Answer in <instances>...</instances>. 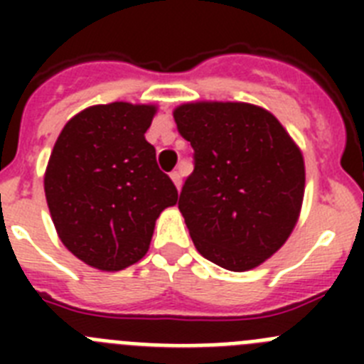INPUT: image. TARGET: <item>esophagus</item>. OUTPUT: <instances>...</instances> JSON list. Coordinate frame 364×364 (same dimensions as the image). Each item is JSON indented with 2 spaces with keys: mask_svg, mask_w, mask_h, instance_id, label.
Instances as JSON below:
<instances>
[{
  "mask_svg": "<svg viewBox=\"0 0 364 364\" xmlns=\"http://www.w3.org/2000/svg\"><path fill=\"white\" fill-rule=\"evenodd\" d=\"M171 180H173V184L176 186V189H180V186H182V175H180V171H173Z\"/></svg>",
  "mask_w": 364,
  "mask_h": 364,
  "instance_id": "obj_1",
  "label": "esophagus"
}]
</instances>
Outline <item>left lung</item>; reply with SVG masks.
Segmentation results:
<instances>
[{"label": "left lung", "instance_id": "obj_1", "mask_svg": "<svg viewBox=\"0 0 364 364\" xmlns=\"http://www.w3.org/2000/svg\"><path fill=\"white\" fill-rule=\"evenodd\" d=\"M173 117L195 151L178 198L195 247L231 272L262 264L301 213V149L272 112L252 104L195 102Z\"/></svg>", "mask_w": 364, "mask_h": 364}]
</instances>
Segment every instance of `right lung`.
Returning <instances> with one entry per match:
<instances>
[{"label":"right lung","instance_id":"obj_1","mask_svg":"<svg viewBox=\"0 0 364 364\" xmlns=\"http://www.w3.org/2000/svg\"><path fill=\"white\" fill-rule=\"evenodd\" d=\"M154 105L112 102L70 118L45 171V197L63 246L102 272L149 250L154 222L178 191L146 140Z\"/></svg>","mask_w":364,"mask_h":364}]
</instances>
